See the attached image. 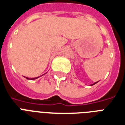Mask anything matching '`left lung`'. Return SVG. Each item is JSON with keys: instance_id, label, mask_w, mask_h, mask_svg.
Returning a JSON list of instances; mask_svg holds the SVG:
<instances>
[{"instance_id": "1", "label": "left lung", "mask_w": 125, "mask_h": 125, "mask_svg": "<svg viewBox=\"0 0 125 125\" xmlns=\"http://www.w3.org/2000/svg\"><path fill=\"white\" fill-rule=\"evenodd\" d=\"M97 82H95V83H94V84H91L90 86H93V85H94V84H96V83H97Z\"/></svg>"}]
</instances>
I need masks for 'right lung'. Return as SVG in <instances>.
Returning a JSON list of instances; mask_svg holds the SVG:
<instances>
[{
  "label": "right lung",
  "mask_w": 125,
  "mask_h": 125,
  "mask_svg": "<svg viewBox=\"0 0 125 125\" xmlns=\"http://www.w3.org/2000/svg\"><path fill=\"white\" fill-rule=\"evenodd\" d=\"M46 74V73H45ZM43 75H44V74H43ZM43 75H42V76H43ZM25 77V76H24ZM39 76H38V77H36V78H28V77H26V78H27V79H28V80H35V79H37V78H39Z\"/></svg>",
  "instance_id": "obj_1"
}]
</instances>
